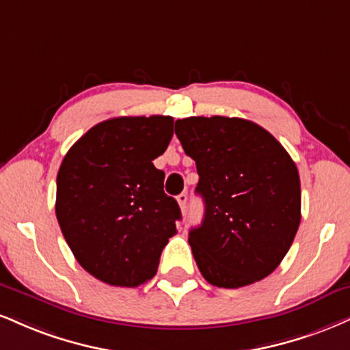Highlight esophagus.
I'll use <instances>...</instances> for the list:
<instances>
[{"label":"esophagus","instance_id":"34e87169","mask_svg":"<svg viewBox=\"0 0 350 350\" xmlns=\"http://www.w3.org/2000/svg\"><path fill=\"white\" fill-rule=\"evenodd\" d=\"M178 204H179V207H180V212H186V207H187V193L186 192H183V193H179L178 196Z\"/></svg>","mask_w":350,"mask_h":350}]
</instances>
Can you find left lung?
<instances>
[{
    "instance_id": "obj_1",
    "label": "left lung",
    "mask_w": 350,
    "mask_h": 350,
    "mask_svg": "<svg viewBox=\"0 0 350 350\" xmlns=\"http://www.w3.org/2000/svg\"><path fill=\"white\" fill-rule=\"evenodd\" d=\"M176 135L196 161L204 199L200 226L189 231L208 284L239 288L275 271L301 218L298 170L275 138L238 117H187Z\"/></svg>"
}]
</instances>
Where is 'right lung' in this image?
I'll return each instance as SVG.
<instances>
[{"label": "right lung", "mask_w": 350, "mask_h": 350, "mask_svg": "<svg viewBox=\"0 0 350 350\" xmlns=\"http://www.w3.org/2000/svg\"><path fill=\"white\" fill-rule=\"evenodd\" d=\"M172 117H116L68 150L57 176L63 237L84 271L104 284L138 287L157 273L180 210L163 191L153 159L172 138Z\"/></svg>", "instance_id": "obj_1"}]
</instances>
